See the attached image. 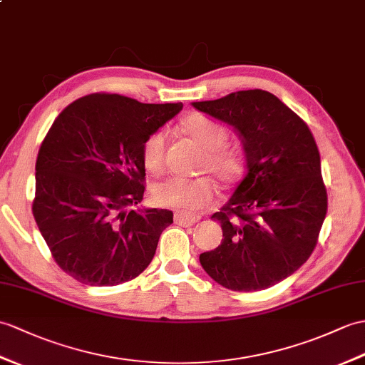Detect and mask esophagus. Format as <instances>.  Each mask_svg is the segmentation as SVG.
Instances as JSON below:
<instances>
[{"mask_svg": "<svg viewBox=\"0 0 365 365\" xmlns=\"http://www.w3.org/2000/svg\"><path fill=\"white\" fill-rule=\"evenodd\" d=\"M174 221H175V224H179V225L190 227V225L196 224L199 221V216L183 213V211H177V213L174 215Z\"/></svg>", "mask_w": 365, "mask_h": 365, "instance_id": "obj_1", "label": "esophagus"}]
</instances>
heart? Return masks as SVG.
Returning a JSON list of instances; mask_svg holds the SVG:
<instances>
[{
  "instance_id": "heart-1",
  "label": "heart",
  "mask_w": 365,
  "mask_h": 365,
  "mask_svg": "<svg viewBox=\"0 0 365 365\" xmlns=\"http://www.w3.org/2000/svg\"><path fill=\"white\" fill-rule=\"evenodd\" d=\"M182 130L203 150L200 173H211L225 186L238 183L245 174V154L241 148L228 146V130L211 118L192 113L182 123ZM166 133L157 130L144 140L141 148L143 165L150 175L165 171ZM217 196L213 177L200 175L196 179H168L154 186L152 197L162 207L194 213L208 207Z\"/></svg>"
}]
</instances>
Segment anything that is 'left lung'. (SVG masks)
I'll list each match as a JSON object with an SVG mask.
<instances>
[{"mask_svg": "<svg viewBox=\"0 0 365 365\" xmlns=\"http://www.w3.org/2000/svg\"><path fill=\"white\" fill-rule=\"evenodd\" d=\"M192 107L232 125L247 162L230 200L211 216L224 240L200 253V264L227 289H267L307 262L325 221L328 197L316 140L297 113L264 90Z\"/></svg>", "mask_w": 365, "mask_h": 365, "instance_id": "1", "label": "left lung"}]
</instances>
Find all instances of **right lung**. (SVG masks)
<instances>
[{
    "label": "right lung",
    "mask_w": 365,
    "mask_h": 365,
    "mask_svg": "<svg viewBox=\"0 0 365 365\" xmlns=\"http://www.w3.org/2000/svg\"><path fill=\"white\" fill-rule=\"evenodd\" d=\"M182 107L93 93L56 118L38 150L32 213L63 272L115 286L149 266L173 211L129 210L144 194L141 148Z\"/></svg>",
    "instance_id": "1"
}]
</instances>
